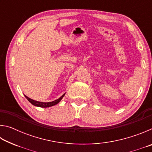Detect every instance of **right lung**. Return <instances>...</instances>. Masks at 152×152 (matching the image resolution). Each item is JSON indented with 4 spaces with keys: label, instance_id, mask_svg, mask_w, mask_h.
Here are the masks:
<instances>
[{
    "label": "right lung",
    "instance_id": "1",
    "mask_svg": "<svg viewBox=\"0 0 152 152\" xmlns=\"http://www.w3.org/2000/svg\"><path fill=\"white\" fill-rule=\"evenodd\" d=\"M64 95H65V94H64L62 96L59 98L58 99L56 100V101H54L48 102H39V101H35V100H33L31 99H30V98L27 97V96H25H25L26 97V99L28 100V101H29L33 105H34V106L39 107H42V108H47V107H51V106H53V105L57 104L58 102H60V101H61V99H62V98L64 97Z\"/></svg>",
    "mask_w": 152,
    "mask_h": 152
}]
</instances>
